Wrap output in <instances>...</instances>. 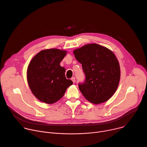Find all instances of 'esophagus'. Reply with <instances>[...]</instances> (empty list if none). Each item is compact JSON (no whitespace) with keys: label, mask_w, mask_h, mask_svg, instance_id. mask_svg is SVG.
Wrapping results in <instances>:
<instances>
[{"label":"esophagus","mask_w":147,"mask_h":147,"mask_svg":"<svg viewBox=\"0 0 147 147\" xmlns=\"http://www.w3.org/2000/svg\"><path fill=\"white\" fill-rule=\"evenodd\" d=\"M71 80L73 82V83H74L76 82V78L75 77H72L71 78Z\"/></svg>","instance_id":"34e87169"}]
</instances>
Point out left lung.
<instances>
[{"label":"left lung","instance_id":"8db88e82","mask_svg":"<svg viewBox=\"0 0 147 147\" xmlns=\"http://www.w3.org/2000/svg\"><path fill=\"white\" fill-rule=\"evenodd\" d=\"M82 65L85 80L78 87L88 101L98 104L110 99L116 91L120 77L119 61L109 49L98 44H88L74 50Z\"/></svg>","mask_w":147,"mask_h":147}]
</instances>
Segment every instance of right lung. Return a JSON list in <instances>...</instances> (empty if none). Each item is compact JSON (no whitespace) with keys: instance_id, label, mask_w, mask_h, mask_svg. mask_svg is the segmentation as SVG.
Masks as SVG:
<instances>
[{"instance_id":"obj_1","label":"right lung","mask_w":147,"mask_h":147,"mask_svg":"<svg viewBox=\"0 0 147 147\" xmlns=\"http://www.w3.org/2000/svg\"><path fill=\"white\" fill-rule=\"evenodd\" d=\"M66 52L57 49L43 50L31 60L27 69L29 87L39 100L51 104L64 95L73 81L66 78L65 69L60 66Z\"/></svg>"}]
</instances>
